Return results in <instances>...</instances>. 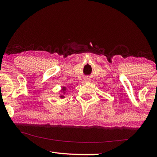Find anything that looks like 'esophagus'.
Masks as SVG:
<instances>
[{
    "instance_id": "esophagus-1",
    "label": "esophagus",
    "mask_w": 157,
    "mask_h": 157,
    "mask_svg": "<svg viewBox=\"0 0 157 157\" xmlns=\"http://www.w3.org/2000/svg\"><path fill=\"white\" fill-rule=\"evenodd\" d=\"M84 82H90V79L89 78H85Z\"/></svg>"
}]
</instances>
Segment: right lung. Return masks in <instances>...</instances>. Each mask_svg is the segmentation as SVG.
I'll return each instance as SVG.
<instances>
[{
	"mask_svg": "<svg viewBox=\"0 0 157 157\" xmlns=\"http://www.w3.org/2000/svg\"><path fill=\"white\" fill-rule=\"evenodd\" d=\"M65 91H66V88H65V87H63V94H64V93H65ZM61 98H64V97H63V95H62V96H60Z\"/></svg>",
	"mask_w": 157,
	"mask_h": 157,
	"instance_id": "right-lung-1",
	"label": "right lung"
}]
</instances>
